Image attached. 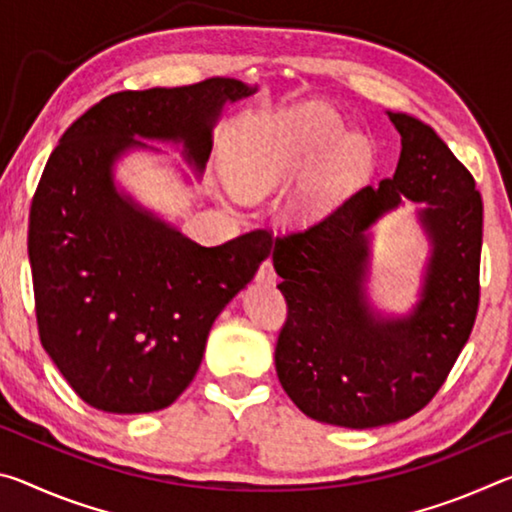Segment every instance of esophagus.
I'll return each instance as SVG.
<instances>
[{
  "label": "esophagus",
  "instance_id": "obj_1",
  "mask_svg": "<svg viewBox=\"0 0 512 512\" xmlns=\"http://www.w3.org/2000/svg\"><path fill=\"white\" fill-rule=\"evenodd\" d=\"M257 282H259V284H268V287H271V284L277 282V273H275L271 259H266V262H264L262 266H259Z\"/></svg>",
  "mask_w": 512,
  "mask_h": 512
}]
</instances>
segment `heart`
<instances>
[{"mask_svg":"<svg viewBox=\"0 0 512 512\" xmlns=\"http://www.w3.org/2000/svg\"><path fill=\"white\" fill-rule=\"evenodd\" d=\"M341 135V119L323 108L259 117L225 160V183L239 198L259 201L309 167L282 207L284 221L307 228L323 221L372 167L368 144Z\"/></svg>","mask_w":512,"mask_h":512,"instance_id":"1","label":"heart"}]
</instances>
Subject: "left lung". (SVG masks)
<instances>
[{"label":"left lung","instance_id":"1","mask_svg":"<svg viewBox=\"0 0 512 512\" xmlns=\"http://www.w3.org/2000/svg\"><path fill=\"white\" fill-rule=\"evenodd\" d=\"M402 137L393 178L363 187L305 232L277 237V289L289 318L275 348L280 384L325 424L370 429L411 418L443 386L479 309L483 203L467 171L431 126L386 112ZM430 245L419 302L388 317L367 296L369 228L401 198Z\"/></svg>","mask_w":512,"mask_h":512}]
</instances>
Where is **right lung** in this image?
<instances>
[{"label":"right lung","mask_w":512,"mask_h":512,"mask_svg":"<svg viewBox=\"0 0 512 512\" xmlns=\"http://www.w3.org/2000/svg\"><path fill=\"white\" fill-rule=\"evenodd\" d=\"M257 85L207 79L117 92L60 137L29 216L42 348L83 402L106 413L167 409L192 384L223 307L271 255L264 230L205 248L121 189L115 167L146 142L180 146L196 176L228 103Z\"/></svg>","instance_id":"add662e5"}]
</instances>
